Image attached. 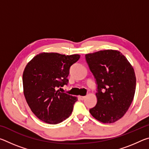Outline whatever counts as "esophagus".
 Returning <instances> with one entry per match:
<instances>
[{
    "label": "esophagus",
    "instance_id": "esophagus-1",
    "mask_svg": "<svg viewBox=\"0 0 149 149\" xmlns=\"http://www.w3.org/2000/svg\"><path fill=\"white\" fill-rule=\"evenodd\" d=\"M78 98H79V99L80 100H84V99H85V97H84V96H78Z\"/></svg>",
    "mask_w": 149,
    "mask_h": 149
}]
</instances>
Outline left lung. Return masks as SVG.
<instances>
[{
  "mask_svg": "<svg viewBox=\"0 0 149 149\" xmlns=\"http://www.w3.org/2000/svg\"><path fill=\"white\" fill-rule=\"evenodd\" d=\"M98 85L97 102L89 112L104 123H114L129 109L136 88L134 69L122 52L104 50L85 54Z\"/></svg>",
  "mask_w": 149,
  "mask_h": 149,
  "instance_id": "1",
  "label": "left lung"
}]
</instances>
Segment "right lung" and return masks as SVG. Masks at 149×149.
Masks as SVG:
<instances>
[{"label": "right lung", "instance_id": "right-lung-1", "mask_svg": "<svg viewBox=\"0 0 149 149\" xmlns=\"http://www.w3.org/2000/svg\"><path fill=\"white\" fill-rule=\"evenodd\" d=\"M79 58V54L42 52L27 64L23 73L24 95L40 120L57 124L71 115L77 98L57 89L68 83L70 68Z\"/></svg>", "mask_w": 149, "mask_h": 149}]
</instances>
